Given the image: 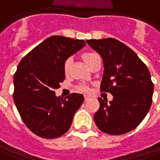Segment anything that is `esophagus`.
Instances as JSON below:
<instances>
[{"mask_svg": "<svg viewBox=\"0 0 160 160\" xmlns=\"http://www.w3.org/2000/svg\"><path fill=\"white\" fill-rule=\"evenodd\" d=\"M84 99H85V100H86V101H88V99H90V96H89V95H84Z\"/></svg>", "mask_w": 160, "mask_h": 160, "instance_id": "obj_1", "label": "esophagus"}]
</instances>
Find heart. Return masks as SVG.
Listing matches in <instances>:
<instances>
[{"mask_svg": "<svg viewBox=\"0 0 160 160\" xmlns=\"http://www.w3.org/2000/svg\"><path fill=\"white\" fill-rule=\"evenodd\" d=\"M83 60L87 63L88 67H90L93 62L99 59V56L95 53H85L83 54ZM70 64H71V59H68L64 64V71L65 72H68L69 68H70ZM80 90L83 92L88 91V88L86 86H81L80 88Z\"/></svg>", "mask_w": 160, "mask_h": 160, "instance_id": "heart-1", "label": "heart"}]
</instances>
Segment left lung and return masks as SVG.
I'll use <instances>...</instances> for the list:
<instances>
[{
	"mask_svg": "<svg viewBox=\"0 0 160 160\" xmlns=\"http://www.w3.org/2000/svg\"><path fill=\"white\" fill-rule=\"evenodd\" d=\"M87 42L103 60L100 89L113 99L99 98L93 116L99 130L111 135L127 133L137 127L150 109L153 84L148 68L138 55L118 40L107 38Z\"/></svg>",
	"mask_w": 160,
	"mask_h": 160,
	"instance_id": "1",
	"label": "left lung"
}]
</instances>
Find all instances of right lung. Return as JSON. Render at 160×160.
Returning a JSON list of instances; mask_svg holds the SVG:
<instances>
[{"label": "right lung", "mask_w": 160, "mask_h": 160, "mask_svg": "<svg viewBox=\"0 0 160 160\" xmlns=\"http://www.w3.org/2000/svg\"><path fill=\"white\" fill-rule=\"evenodd\" d=\"M86 46L83 40L53 35L28 53L14 75V100L23 122L34 134L55 138L71 127L84 101L80 93L63 99L54 90L65 79L64 64Z\"/></svg>", "instance_id": "add662e5"}]
</instances>
